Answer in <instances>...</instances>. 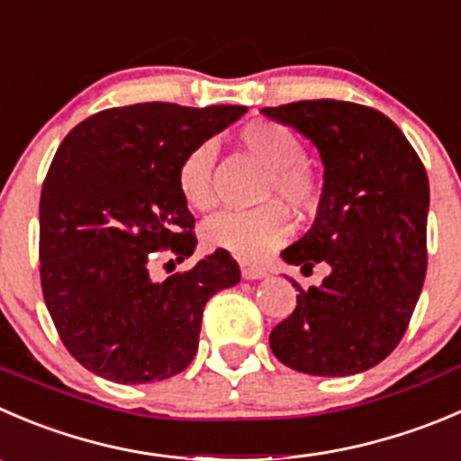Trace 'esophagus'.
<instances>
[{
	"label": "esophagus",
	"instance_id": "34e87169",
	"mask_svg": "<svg viewBox=\"0 0 461 461\" xmlns=\"http://www.w3.org/2000/svg\"><path fill=\"white\" fill-rule=\"evenodd\" d=\"M240 275H243V279L254 281V279H263V276L267 275V270L261 266H254V263L240 261Z\"/></svg>",
	"mask_w": 461,
	"mask_h": 461
}]
</instances>
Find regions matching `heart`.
I'll use <instances>...</instances> for the list:
<instances>
[{
    "label": "heart",
    "instance_id": "obj_1",
    "mask_svg": "<svg viewBox=\"0 0 461 461\" xmlns=\"http://www.w3.org/2000/svg\"><path fill=\"white\" fill-rule=\"evenodd\" d=\"M239 140L249 153L267 167L263 198H281L297 213H312L320 207L321 185L303 162V146L288 126L257 119L240 128ZM216 149L212 141L194 146L177 167V189L186 204L207 212L216 204L213 189ZM293 231L288 209L267 203L243 212H221L203 225V240L209 249H221L243 261H258L284 243Z\"/></svg>",
    "mask_w": 461,
    "mask_h": 461
}]
</instances>
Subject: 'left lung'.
I'll return each mask as SVG.
<instances>
[{
	"mask_svg": "<svg viewBox=\"0 0 461 461\" xmlns=\"http://www.w3.org/2000/svg\"><path fill=\"white\" fill-rule=\"evenodd\" d=\"M261 112L311 140L324 164L315 222L281 257L303 275L330 267L321 285L293 281L297 306L272 329V354L311 376L367 372L396 349L426 279V168L374 107L321 98Z\"/></svg>",
	"mask_w": 461,
	"mask_h": 461,
	"instance_id": "left-lung-1",
	"label": "left lung"
}]
</instances>
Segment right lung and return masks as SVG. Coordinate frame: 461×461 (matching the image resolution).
Returning a JSON list of instances; mask_svg holds the SVG:
<instances>
[{
	"label": "right lung",
	"instance_id": "right-lung-1",
	"mask_svg": "<svg viewBox=\"0 0 461 461\" xmlns=\"http://www.w3.org/2000/svg\"><path fill=\"white\" fill-rule=\"evenodd\" d=\"M245 105L137 103L85 119L58 149L40 195V279L58 335L85 369L153 383L189 367L204 303L240 281L216 249L155 281L149 261L194 254V213L177 167L194 146L239 122Z\"/></svg>",
	"mask_w": 461,
	"mask_h": 461
}]
</instances>
